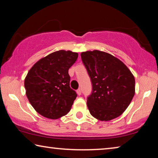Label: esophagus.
I'll return each mask as SVG.
<instances>
[{
  "instance_id": "1",
  "label": "esophagus",
  "mask_w": 158,
  "mask_h": 158,
  "mask_svg": "<svg viewBox=\"0 0 158 158\" xmlns=\"http://www.w3.org/2000/svg\"><path fill=\"white\" fill-rule=\"evenodd\" d=\"M77 95H81V89L77 90Z\"/></svg>"
}]
</instances>
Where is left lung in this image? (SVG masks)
<instances>
[{
	"mask_svg": "<svg viewBox=\"0 0 158 158\" xmlns=\"http://www.w3.org/2000/svg\"><path fill=\"white\" fill-rule=\"evenodd\" d=\"M91 79L93 92L87 99L90 114L101 121L118 117L135 93V77L127 67L110 53L99 50L81 52Z\"/></svg>",
	"mask_w": 158,
	"mask_h": 158,
	"instance_id": "8db88e82",
	"label": "left lung"
}]
</instances>
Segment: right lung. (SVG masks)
I'll return each instance as SVG.
<instances>
[{
  "label": "right lung",
  "mask_w": 158,
  "mask_h": 158,
  "mask_svg": "<svg viewBox=\"0 0 158 158\" xmlns=\"http://www.w3.org/2000/svg\"><path fill=\"white\" fill-rule=\"evenodd\" d=\"M78 53L59 50L42 58L30 69L24 80L26 95L37 113L57 119L70 111L77 93L69 87L68 70Z\"/></svg>",
  "instance_id": "add662e5"
}]
</instances>
